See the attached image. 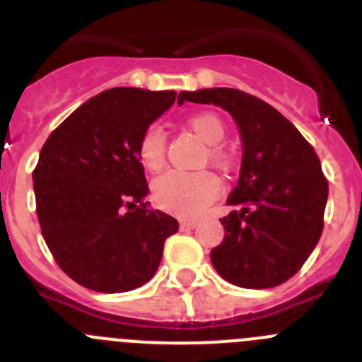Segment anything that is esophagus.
I'll return each mask as SVG.
<instances>
[{
  "label": "esophagus",
  "mask_w": 362,
  "mask_h": 362,
  "mask_svg": "<svg viewBox=\"0 0 362 362\" xmlns=\"http://www.w3.org/2000/svg\"><path fill=\"white\" fill-rule=\"evenodd\" d=\"M179 226H181V230H192V228H196L197 226V221H181V223H179Z\"/></svg>",
  "instance_id": "1"
}]
</instances>
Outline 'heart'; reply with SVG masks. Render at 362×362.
<instances>
[{"label":"heart","mask_w":362,"mask_h":362,"mask_svg":"<svg viewBox=\"0 0 362 362\" xmlns=\"http://www.w3.org/2000/svg\"><path fill=\"white\" fill-rule=\"evenodd\" d=\"M187 124L199 139L209 143L204 159H209L219 170H230L233 166V156L219 145L226 136V127L221 117L210 112H201L188 117ZM137 158L146 170L158 172L163 168L166 158V134L159 124H150L141 134L137 143ZM152 192L159 209L179 217H194L219 196L221 181L209 170H170L153 181Z\"/></svg>","instance_id":"b5f03b06"}]
</instances>
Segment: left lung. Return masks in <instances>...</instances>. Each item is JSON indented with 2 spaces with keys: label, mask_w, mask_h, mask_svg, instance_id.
Instances as JSON below:
<instances>
[{
  "label": "left lung",
  "mask_w": 362,
  "mask_h": 362,
  "mask_svg": "<svg viewBox=\"0 0 362 362\" xmlns=\"http://www.w3.org/2000/svg\"><path fill=\"white\" fill-rule=\"evenodd\" d=\"M212 103L241 130V175L223 217L225 239L210 254L223 279L274 288L305 264L325 226L328 181L303 134L263 99L235 88L181 92L177 103Z\"/></svg>",
  "instance_id": "left-lung-1"
}]
</instances>
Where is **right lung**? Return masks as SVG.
I'll use <instances>...</instances> for the list:
<instances>
[{
	"mask_svg": "<svg viewBox=\"0 0 362 362\" xmlns=\"http://www.w3.org/2000/svg\"><path fill=\"white\" fill-rule=\"evenodd\" d=\"M174 90L110 88L74 110L32 172L41 233L57 267L94 292L139 288L158 272L179 223L153 210L137 143Z\"/></svg>",
	"mask_w": 362,
	"mask_h": 362,
	"instance_id": "right-lung-1",
	"label": "right lung"
}]
</instances>
